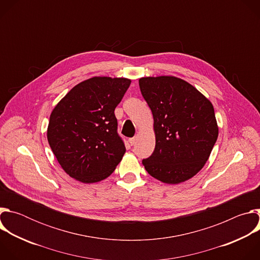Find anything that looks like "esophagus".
Instances as JSON below:
<instances>
[{
  "label": "esophagus",
  "mask_w": 260,
  "mask_h": 260,
  "mask_svg": "<svg viewBox=\"0 0 260 260\" xmlns=\"http://www.w3.org/2000/svg\"><path fill=\"white\" fill-rule=\"evenodd\" d=\"M137 141H138V138H137V137L131 138V139H129V144H131V145H135V144L137 143Z\"/></svg>",
  "instance_id": "obj_1"
}]
</instances>
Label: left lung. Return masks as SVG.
I'll return each mask as SVG.
<instances>
[{
    "label": "left lung",
    "mask_w": 260,
    "mask_h": 260,
    "mask_svg": "<svg viewBox=\"0 0 260 260\" xmlns=\"http://www.w3.org/2000/svg\"><path fill=\"white\" fill-rule=\"evenodd\" d=\"M139 85L151 109L155 134L154 151L143 166L167 184L189 180L203 169L218 138L212 103L175 76L142 77Z\"/></svg>",
    "instance_id": "left-lung-1"
}]
</instances>
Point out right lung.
I'll return each mask as SVG.
<instances>
[{
	"label": "right lung",
	"instance_id": "add662e5",
	"mask_svg": "<svg viewBox=\"0 0 260 260\" xmlns=\"http://www.w3.org/2000/svg\"><path fill=\"white\" fill-rule=\"evenodd\" d=\"M132 80L95 76L74 86L53 108L47 140L62 170L82 183H96L114 172L125 147L114 110Z\"/></svg>",
	"mask_w": 260,
	"mask_h": 260
}]
</instances>
